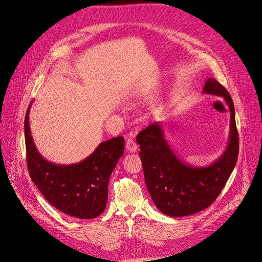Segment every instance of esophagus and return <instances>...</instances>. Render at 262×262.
Wrapping results in <instances>:
<instances>
[{
    "instance_id": "esophagus-1",
    "label": "esophagus",
    "mask_w": 262,
    "mask_h": 262,
    "mask_svg": "<svg viewBox=\"0 0 262 262\" xmlns=\"http://www.w3.org/2000/svg\"><path fill=\"white\" fill-rule=\"evenodd\" d=\"M125 147H126V150H128L129 153H135L136 150H137V144H136V142L133 140V139H128L127 141H126V145H125Z\"/></svg>"
}]
</instances>
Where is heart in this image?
<instances>
[{
    "mask_svg": "<svg viewBox=\"0 0 262 262\" xmlns=\"http://www.w3.org/2000/svg\"><path fill=\"white\" fill-rule=\"evenodd\" d=\"M135 95H136L135 93H134V94H130V96H129V99H132V98H135Z\"/></svg>",
    "mask_w": 262,
    "mask_h": 262,
    "instance_id": "obj_1",
    "label": "heart"
}]
</instances>
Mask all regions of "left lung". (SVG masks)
Masks as SVG:
<instances>
[{"instance_id":"left-lung-1","label":"left lung","mask_w":262,"mask_h":262,"mask_svg":"<svg viewBox=\"0 0 262 262\" xmlns=\"http://www.w3.org/2000/svg\"><path fill=\"white\" fill-rule=\"evenodd\" d=\"M203 94L221 96L230 112L227 146L212 163L192 166L178 157L166 139L162 122L149 124L136 139L149 195L158 210L169 216H186L209 207L221 193L238 159L239 137L231 96L212 77L206 80Z\"/></svg>"}]
</instances>
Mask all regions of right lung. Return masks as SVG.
Instances as JSON below:
<instances>
[{
	"mask_svg": "<svg viewBox=\"0 0 262 262\" xmlns=\"http://www.w3.org/2000/svg\"><path fill=\"white\" fill-rule=\"evenodd\" d=\"M24 121L26 161L34 184L46 200L64 214L89 220L99 216L106 208L108 182L124 153V138L106 140L84 160L58 164L39 153L30 127V109Z\"/></svg>",
	"mask_w": 262,
	"mask_h": 262,
	"instance_id": "obj_1",
	"label": "right lung"
}]
</instances>
